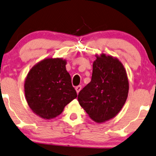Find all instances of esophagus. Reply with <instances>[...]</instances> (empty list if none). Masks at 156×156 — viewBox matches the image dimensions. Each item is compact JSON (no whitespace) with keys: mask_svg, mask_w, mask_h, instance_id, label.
I'll return each mask as SVG.
<instances>
[{"mask_svg":"<svg viewBox=\"0 0 156 156\" xmlns=\"http://www.w3.org/2000/svg\"><path fill=\"white\" fill-rule=\"evenodd\" d=\"M81 89H82V86H77V87L75 88V90L77 94H79V92L81 91Z\"/></svg>","mask_w":156,"mask_h":156,"instance_id":"1","label":"esophagus"}]
</instances>
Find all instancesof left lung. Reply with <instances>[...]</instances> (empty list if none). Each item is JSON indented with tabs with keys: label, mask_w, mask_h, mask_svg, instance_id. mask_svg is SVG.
I'll return each mask as SVG.
<instances>
[{
	"label": "left lung",
	"mask_w": 156,
	"mask_h": 156,
	"mask_svg": "<svg viewBox=\"0 0 156 156\" xmlns=\"http://www.w3.org/2000/svg\"><path fill=\"white\" fill-rule=\"evenodd\" d=\"M91 81L78 94V101L91 119L98 123L115 117L127 101L129 81L119 59L96 55Z\"/></svg>",
	"instance_id": "8db88e82"
}]
</instances>
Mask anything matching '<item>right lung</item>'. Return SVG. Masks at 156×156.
I'll return each mask as SVG.
<instances>
[{
  "label": "right lung",
  "instance_id": "right-lung-1",
  "mask_svg": "<svg viewBox=\"0 0 156 156\" xmlns=\"http://www.w3.org/2000/svg\"><path fill=\"white\" fill-rule=\"evenodd\" d=\"M67 60L48 58L37 63L27 75L24 94L29 108L45 119L55 118L77 96L66 69Z\"/></svg>",
  "mask_w": 156,
  "mask_h": 156
}]
</instances>
